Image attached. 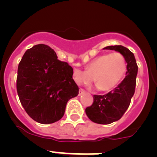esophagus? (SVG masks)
<instances>
[{
    "instance_id": "obj_1",
    "label": "esophagus",
    "mask_w": 157,
    "mask_h": 157,
    "mask_svg": "<svg viewBox=\"0 0 157 157\" xmlns=\"http://www.w3.org/2000/svg\"><path fill=\"white\" fill-rule=\"evenodd\" d=\"M85 90H84L83 88H79V91H78V95H81V94H84V93H85Z\"/></svg>"
}]
</instances>
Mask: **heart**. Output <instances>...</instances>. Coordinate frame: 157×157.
I'll list each match as a JSON object with an SVG mask.
<instances>
[{"mask_svg": "<svg viewBox=\"0 0 157 157\" xmlns=\"http://www.w3.org/2000/svg\"><path fill=\"white\" fill-rule=\"evenodd\" d=\"M127 71V62L119 52L103 54L96 57L85 67L75 69L73 79L78 85H91L93 82L101 91H109L118 85Z\"/></svg>", "mask_w": 157, "mask_h": 157, "instance_id": "1", "label": "heart"}]
</instances>
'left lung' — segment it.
<instances>
[{
    "mask_svg": "<svg viewBox=\"0 0 157 157\" xmlns=\"http://www.w3.org/2000/svg\"><path fill=\"white\" fill-rule=\"evenodd\" d=\"M121 52L127 63V75L124 80L114 90L104 95L94 94L93 103L85 108L88 118L94 123L109 124L118 121L124 114L129 105L136 87L138 67L133 53L128 48L121 45L104 48Z\"/></svg>",
    "mask_w": 157,
    "mask_h": 157,
    "instance_id": "obj_1",
    "label": "left lung"
}]
</instances>
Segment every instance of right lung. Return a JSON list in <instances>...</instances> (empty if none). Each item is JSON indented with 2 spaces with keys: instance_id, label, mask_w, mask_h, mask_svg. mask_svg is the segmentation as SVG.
I'll list each match as a JSON object with an SVG mask.
<instances>
[{
  "instance_id": "obj_1",
  "label": "right lung",
  "mask_w": 157,
  "mask_h": 157,
  "mask_svg": "<svg viewBox=\"0 0 157 157\" xmlns=\"http://www.w3.org/2000/svg\"><path fill=\"white\" fill-rule=\"evenodd\" d=\"M72 74V66L59 60L47 45H36L26 51L18 66L17 91L33 120L47 124L63 117L68 101L78 94Z\"/></svg>"
}]
</instances>
